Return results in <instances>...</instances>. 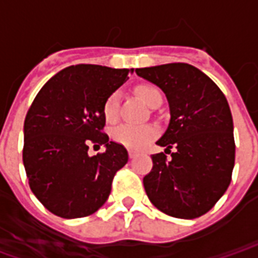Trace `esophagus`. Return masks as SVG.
<instances>
[{"label":"esophagus","instance_id":"1","mask_svg":"<svg viewBox=\"0 0 258 258\" xmlns=\"http://www.w3.org/2000/svg\"><path fill=\"white\" fill-rule=\"evenodd\" d=\"M128 156H130V159H135L137 153H135V152H133V151H128Z\"/></svg>","mask_w":258,"mask_h":258}]
</instances>
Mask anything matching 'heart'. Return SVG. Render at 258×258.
<instances>
[{
    "mask_svg": "<svg viewBox=\"0 0 258 258\" xmlns=\"http://www.w3.org/2000/svg\"><path fill=\"white\" fill-rule=\"evenodd\" d=\"M137 94L142 101L145 102L146 105L153 107L157 102L162 101V95L160 91L157 90L153 85H138L137 87ZM103 114L107 121H114L118 117V94L113 92L112 95H109L105 105H103ZM113 141H116L120 145L134 149V151H140L144 149L148 144L151 142L155 137L157 135L156 127H153L151 124H128L123 123L116 125L112 130Z\"/></svg>",
    "mask_w": 258,
    "mask_h": 258,
    "instance_id": "heart-1",
    "label": "heart"
}]
</instances>
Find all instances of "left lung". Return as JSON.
<instances>
[{"label":"left lung","mask_w":258,"mask_h":258,"mask_svg":"<svg viewBox=\"0 0 258 258\" xmlns=\"http://www.w3.org/2000/svg\"><path fill=\"white\" fill-rule=\"evenodd\" d=\"M135 73L162 88L171 113L168 128L157 141L171 159L163 152L152 155L153 167L144 177L146 195L167 216H203L232 179L235 140L227 98L192 64H160L135 69Z\"/></svg>","instance_id":"1"}]
</instances>
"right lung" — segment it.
Listing matches in <instances>:
<instances>
[{
  "label": "right lung",
  "mask_w": 258,
  "mask_h": 258,
  "mask_svg": "<svg viewBox=\"0 0 258 258\" xmlns=\"http://www.w3.org/2000/svg\"><path fill=\"white\" fill-rule=\"evenodd\" d=\"M130 69L76 64L44 84L25 118L23 164L42 206L62 218L94 214L109 198L128 153L105 134L103 105ZM91 143L107 151L88 155Z\"/></svg>",
  "instance_id": "obj_1"
}]
</instances>
